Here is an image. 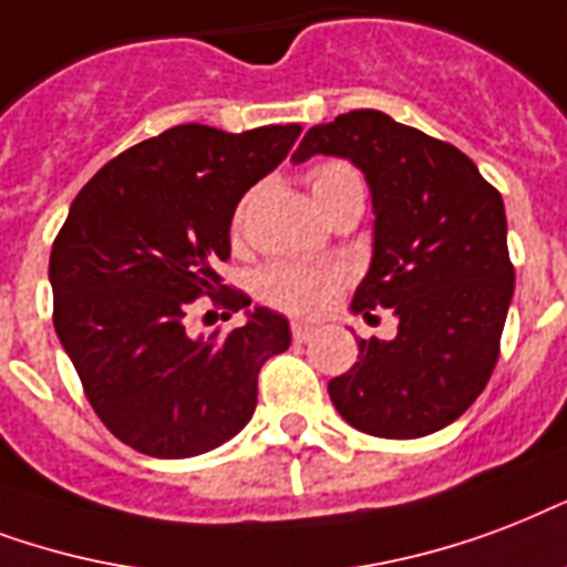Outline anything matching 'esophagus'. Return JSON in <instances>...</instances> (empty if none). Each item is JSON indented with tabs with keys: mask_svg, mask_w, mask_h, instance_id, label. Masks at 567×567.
<instances>
[{
	"mask_svg": "<svg viewBox=\"0 0 567 567\" xmlns=\"http://www.w3.org/2000/svg\"><path fill=\"white\" fill-rule=\"evenodd\" d=\"M316 331V324H310V322H292V337H296V340H307V337H310V333Z\"/></svg>",
	"mask_w": 567,
	"mask_h": 567,
	"instance_id": "34e87169",
	"label": "esophagus"
}]
</instances>
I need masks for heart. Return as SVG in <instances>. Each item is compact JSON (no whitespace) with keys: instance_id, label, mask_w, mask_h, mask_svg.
Here are the masks:
<instances>
[{"instance_id":"1","label":"heart","mask_w":567,"mask_h":567,"mask_svg":"<svg viewBox=\"0 0 567 567\" xmlns=\"http://www.w3.org/2000/svg\"><path fill=\"white\" fill-rule=\"evenodd\" d=\"M352 188H363L361 177L346 162H328L310 174V192H313L319 209L331 204L333 197L346 195ZM243 221V209L236 215V224ZM343 284V271L324 269V266H305V262H271L257 275L260 296L275 307H284L289 313H319L331 305L333 292Z\"/></svg>"}]
</instances>
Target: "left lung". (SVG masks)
Masks as SVG:
<instances>
[{
  "label": "left lung",
  "mask_w": 567,
  "mask_h": 567,
  "mask_svg": "<svg viewBox=\"0 0 567 567\" xmlns=\"http://www.w3.org/2000/svg\"><path fill=\"white\" fill-rule=\"evenodd\" d=\"M361 168L372 195V260L352 313L388 307L393 340H358V363L328 381L333 408L358 432L423 437L473 405L499 358L515 269L506 206L458 147L375 109L307 130L292 153Z\"/></svg>",
  "instance_id": "obj_1"
}]
</instances>
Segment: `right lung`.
Returning a JSON list of instances; mask_svg holds the SVG:
<instances>
[{"mask_svg": "<svg viewBox=\"0 0 567 567\" xmlns=\"http://www.w3.org/2000/svg\"><path fill=\"white\" fill-rule=\"evenodd\" d=\"M301 126L224 133L171 126L96 171L52 245V322L105 429L153 458H192L230 441L257 408V375L289 349V322L245 310L227 333L186 331L200 296L243 310L221 287L230 221L254 183L287 159Z\"/></svg>", "mask_w": 567, "mask_h": 567, "instance_id": "obj_1", "label": "right lung"}]
</instances>
